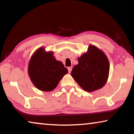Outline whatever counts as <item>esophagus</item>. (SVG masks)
I'll return each mask as SVG.
<instances>
[{
	"label": "esophagus",
	"mask_w": 134,
	"mask_h": 134,
	"mask_svg": "<svg viewBox=\"0 0 134 134\" xmlns=\"http://www.w3.org/2000/svg\"><path fill=\"white\" fill-rule=\"evenodd\" d=\"M71 70H72V67H68V71H69V72H71Z\"/></svg>",
	"instance_id": "34e87169"
}]
</instances>
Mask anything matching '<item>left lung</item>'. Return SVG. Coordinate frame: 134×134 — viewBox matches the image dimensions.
Listing matches in <instances>:
<instances>
[{"mask_svg": "<svg viewBox=\"0 0 134 134\" xmlns=\"http://www.w3.org/2000/svg\"><path fill=\"white\" fill-rule=\"evenodd\" d=\"M71 75L83 90L92 92L101 89L108 80L109 62L102 51L90 45L88 51L78 58Z\"/></svg>", "mask_w": 134, "mask_h": 134, "instance_id": "obj_1", "label": "left lung"}]
</instances>
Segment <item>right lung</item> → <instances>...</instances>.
I'll return each instance as SVG.
<instances>
[{"instance_id": "obj_1", "label": "right lung", "mask_w": 134, "mask_h": 134, "mask_svg": "<svg viewBox=\"0 0 134 134\" xmlns=\"http://www.w3.org/2000/svg\"><path fill=\"white\" fill-rule=\"evenodd\" d=\"M67 72L64 64L53 56V52L45 51L44 47L34 53L29 63L28 74L31 80L42 91L54 90Z\"/></svg>"}]
</instances>
